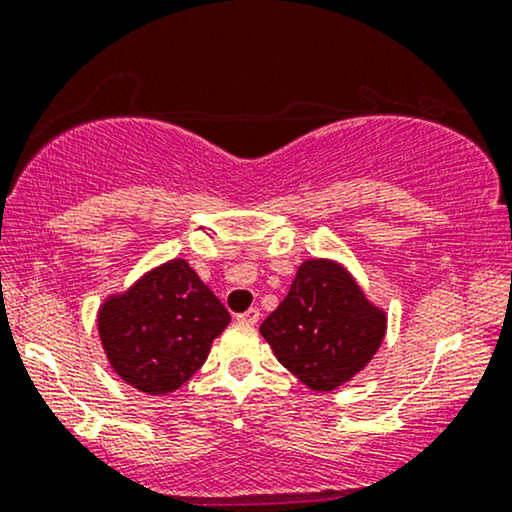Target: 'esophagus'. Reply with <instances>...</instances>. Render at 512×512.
I'll return each mask as SVG.
<instances>
[{"mask_svg":"<svg viewBox=\"0 0 512 512\" xmlns=\"http://www.w3.org/2000/svg\"><path fill=\"white\" fill-rule=\"evenodd\" d=\"M258 317H261V310L258 307H249L247 312L237 314V321H242V324H256Z\"/></svg>","mask_w":512,"mask_h":512,"instance_id":"esophagus-1","label":"esophagus"}]
</instances>
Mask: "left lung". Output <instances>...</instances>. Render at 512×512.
<instances>
[{
  "mask_svg": "<svg viewBox=\"0 0 512 512\" xmlns=\"http://www.w3.org/2000/svg\"><path fill=\"white\" fill-rule=\"evenodd\" d=\"M387 317L331 261H305L289 293L261 324L277 361L314 391L352 380L373 359Z\"/></svg>",
  "mask_w": 512,
  "mask_h": 512,
  "instance_id": "left-lung-1",
  "label": "left lung"
}]
</instances>
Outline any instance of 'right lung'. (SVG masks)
I'll list each match as a JSON object with an SVG mask.
<instances>
[{"mask_svg":"<svg viewBox=\"0 0 512 512\" xmlns=\"http://www.w3.org/2000/svg\"><path fill=\"white\" fill-rule=\"evenodd\" d=\"M228 324L226 307L181 258L109 298L97 317L111 366L151 396L170 394L191 380Z\"/></svg>","mask_w":512,"mask_h":512,"instance_id":"right-lung-1","label":"right lung"}]
</instances>
